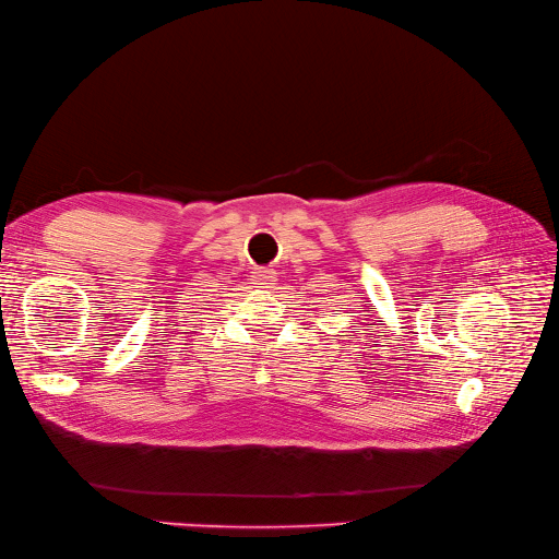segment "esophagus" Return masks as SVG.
<instances>
[{
	"instance_id": "34e87169",
	"label": "esophagus",
	"mask_w": 559,
	"mask_h": 559,
	"mask_svg": "<svg viewBox=\"0 0 559 559\" xmlns=\"http://www.w3.org/2000/svg\"><path fill=\"white\" fill-rule=\"evenodd\" d=\"M252 282H254L259 288H273L275 282H277V275H275V271H271V269H257L254 275H252Z\"/></svg>"
}]
</instances>
